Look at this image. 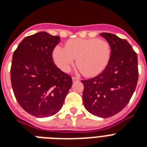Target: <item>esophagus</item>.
<instances>
[{"label": "esophagus", "instance_id": "34e87169", "mask_svg": "<svg viewBox=\"0 0 147 147\" xmlns=\"http://www.w3.org/2000/svg\"><path fill=\"white\" fill-rule=\"evenodd\" d=\"M79 80H80V79L78 78H77V77H75V76L72 77V81H73V82H78Z\"/></svg>", "mask_w": 147, "mask_h": 147}]
</instances>
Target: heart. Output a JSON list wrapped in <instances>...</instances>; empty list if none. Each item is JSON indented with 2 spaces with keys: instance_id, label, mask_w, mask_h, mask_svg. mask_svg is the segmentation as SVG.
Wrapping results in <instances>:
<instances>
[{
  "instance_id": "b5f03b06",
  "label": "heart",
  "mask_w": 147,
  "mask_h": 147,
  "mask_svg": "<svg viewBox=\"0 0 147 147\" xmlns=\"http://www.w3.org/2000/svg\"><path fill=\"white\" fill-rule=\"evenodd\" d=\"M111 57V47L109 42L98 38L71 39L65 43V48L57 46L53 52V60L62 71H70L77 59L78 69L88 77L101 73Z\"/></svg>"
}]
</instances>
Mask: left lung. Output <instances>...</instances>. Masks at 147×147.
I'll list each match as a JSON object with an SVG mask.
<instances>
[{"mask_svg": "<svg viewBox=\"0 0 147 147\" xmlns=\"http://www.w3.org/2000/svg\"><path fill=\"white\" fill-rule=\"evenodd\" d=\"M111 47V57L105 69L94 78L82 80L83 103L94 116L107 118L122 111L130 101L138 81L137 55L126 40L102 33Z\"/></svg>", "mask_w": 147, "mask_h": 147, "instance_id": "8db88e82", "label": "left lung"}]
</instances>
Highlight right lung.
Here are the masks:
<instances>
[{
    "instance_id": "1",
    "label": "right lung",
    "mask_w": 147,
    "mask_h": 147,
    "mask_svg": "<svg viewBox=\"0 0 147 147\" xmlns=\"http://www.w3.org/2000/svg\"><path fill=\"white\" fill-rule=\"evenodd\" d=\"M60 37L40 32L24 38L13 52L10 80L17 102L36 117H50L62 108L72 85L71 76L53 62Z\"/></svg>"
}]
</instances>
